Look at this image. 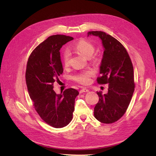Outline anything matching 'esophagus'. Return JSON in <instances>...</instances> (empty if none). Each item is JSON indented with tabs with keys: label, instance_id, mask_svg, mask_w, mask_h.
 Returning <instances> with one entry per match:
<instances>
[{
	"label": "esophagus",
	"instance_id": "esophagus-1",
	"mask_svg": "<svg viewBox=\"0 0 156 156\" xmlns=\"http://www.w3.org/2000/svg\"><path fill=\"white\" fill-rule=\"evenodd\" d=\"M89 90L87 88H82L81 90H80V93H83V92H88Z\"/></svg>",
	"mask_w": 156,
	"mask_h": 156
}]
</instances>
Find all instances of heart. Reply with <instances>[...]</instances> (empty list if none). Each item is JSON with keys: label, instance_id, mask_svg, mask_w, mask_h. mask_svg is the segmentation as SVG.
Instances as JSON below:
<instances>
[{"label": "heart", "instance_id": "b5f03b06", "mask_svg": "<svg viewBox=\"0 0 156 156\" xmlns=\"http://www.w3.org/2000/svg\"><path fill=\"white\" fill-rule=\"evenodd\" d=\"M72 48L80 53L82 55L88 58H91L95 51L94 45L90 44V42L85 40L79 41L73 45ZM69 57H70L69 53L68 51H66L64 54V63L65 66L69 65ZM94 73V72L93 69L90 68L74 76L72 78L78 83L82 84H87L90 82V76L93 75Z\"/></svg>", "mask_w": 156, "mask_h": 156}]
</instances>
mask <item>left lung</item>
Segmentation results:
<instances>
[{
  "mask_svg": "<svg viewBox=\"0 0 156 156\" xmlns=\"http://www.w3.org/2000/svg\"><path fill=\"white\" fill-rule=\"evenodd\" d=\"M101 39L104 48L100 66L98 84H108V92H97L99 101L94 110V117L102 123L118 121L127 111L135 88L133 67L128 53L120 42L103 31H89Z\"/></svg>",
  "mask_w": 156,
  "mask_h": 156,
  "instance_id": "1",
  "label": "left lung"
}]
</instances>
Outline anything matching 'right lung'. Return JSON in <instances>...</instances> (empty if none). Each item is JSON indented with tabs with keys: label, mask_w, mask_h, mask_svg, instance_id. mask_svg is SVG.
Returning a JSON list of instances; mask_svg holds the SVG:
<instances>
[{
	"label": "right lung",
	"mask_w": 156,
	"mask_h": 156,
	"mask_svg": "<svg viewBox=\"0 0 156 156\" xmlns=\"http://www.w3.org/2000/svg\"><path fill=\"white\" fill-rule=\"evenodd\" d=\"M73 39L64 35L50 36L32 51L27 64L26 83L34 108L46 123L55 128L70 122L79 94L74 88L58 94L53 90V84L64 71L59 50Z\"/></svg>",
	"instance_id": "obj_1"
}]
</instances>
